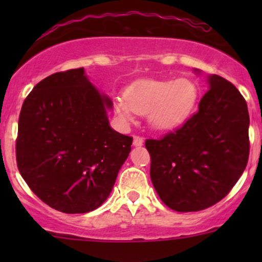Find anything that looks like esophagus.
I'll return each mask as SVG.
<instances>
[{
	"mask_svg": "<svg viewBox=\"0 0 262 262\" xmlns=\"http://www.w3.org/2000/svg\"><path fill=\"white\" fill-rule=\"evenodd\" d=\"M143 138H140V137H137V135H135L134 137V139H133V144L135 146H140L141 144H143Z\"/></svg>",
	"mask_w": 262,
	"mask_h": 262,
	"instance_id": "esophagus-1",
	"label": "esophagus"
}]
</instances>
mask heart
<instances>
[{"mask_svg": "<svg viewBox=\"0 0 262 262\" xmlns=\"http://www.w3.org/2000/svg\"><path fill=\"white\" fill-rule=\"evenodd\" d=\"M197 97L196 83L188 79L140 80L125 90L124 97L114 98V110L125 123L133 113L146 114L152 128L169 129L187 118Z\"/></svg>", "mask_w": 262, "mask_h": 262, "instance_id": "1", "label": "heart"}]
</instances>
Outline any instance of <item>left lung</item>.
<instances>
[{"label": "left lung", "instance_id": "1", "mask_svg": "<svg viewBox=\"0 0 262 262\" xmlns=\"http://www.w3.org/2000/svg\"><path fill=\"white\" fill-rule=\"evenodd\" d=\"M198 111L180 128L146 139L150 177L159 197L176 212H198L223 200L249 159L248 106L233 83L208 79Z\"/></svg>", "mask_w": 262, "mask_h": 262}]
</instances>
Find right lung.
<instances>
[{
  "label": "right lung",
  "instance_id": "1",
  "mask_svg": "<svg viewBox=\"0 0 262 262\" xmlns=\"http://www.w3.org/2000/svg\"><path fill=\"white\" fill-rule=\"evenodd\" d=\"M111 107L83 68L45 77L23 102L17 166L29 188L52 208L87 213L110 196L133 141L110 127Z\"/></svg>",
  "mask_w": 262,
  "mask_h": 262
}]
</instances>
